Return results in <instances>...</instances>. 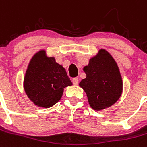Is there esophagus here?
<instances>
[{"mask_svg":"<svg viewBox=\"0 0 147 147\" xmlns=\"http://www.w3.org/2000/svg\"><path fill=\"white\" fill-rule=\"evenodd\" d=\"M72 81L74 85H77L78 84V78H72Z\"/></svg>","mask_w":147,"mask_h":147,"instance_id":"34e87169","label":"esophagus"}]
</instances>
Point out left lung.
<instances>
[{"mask_svg":"<svg viewBox=\"0 0 147 147\" xmlns=\"http://www.w3.org/2000/svg\"><path fill=\"white\" fill-rule=\"evenodd\" d=\"M86 78L80 82L92 109L104 110L114 105L123 92V81L118 63L108 51L100 49L84 67Z\"/></svg>","mask_w":147,"mask_h":147,"instance_id":"8db88e82","label":"left lung"}]
</instances>
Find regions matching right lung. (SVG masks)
<instances>
[{"instance_id":"right-lung-1","label":"right lung","mask_w":147,"mask_h":147,"mask_svg":"<svg viewBox=\"0 0 147 147\" xmlns=\"http://www.w3.org/2000/svg\"><path fill=\"white\" fill-rule=\"evenodd\" d=\"M72 83L63 66L55 57L47 56L45 49L36 52L29 61L24 78V89L37 107L49 108L58 103L63 89Z\"/></svg>"}]
</instances>
